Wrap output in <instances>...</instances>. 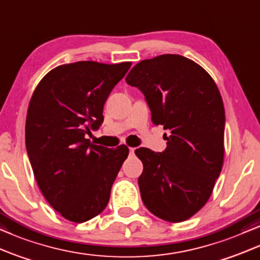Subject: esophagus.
<instances>
[{
	"instance_id": "34e87169",
	"label": "esophagus",
	"mask_w": 260,
	"mask_h": 260,
	"mask_svg": "<svg viewBox=\"0 0 260 260\" xmlns=\"http://www.w3.org/2000/svg\"><path fill=\"white\" fill-rule=\"evenodd\" d=\"M134 151H136V148L129 147V152H131V154H133V153H134Z\"/></svg>"
}]
</instances>
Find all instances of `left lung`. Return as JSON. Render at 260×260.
<instances>
[{"label":"left lung","instance_id":"obj_1","mask_svg":"<svg viewBox=\"0 0 260 260\" xmlns=\"http://www.w3.org/2000/svg\"><path fill=\"white\" fill-rule=\"evenodd\" d=\"M126 82L144 94L153 124L170 132L160 153L136 150L144 165L138 179L144 205L169 222L188 220L209 200L222 169L224 108L219 89L205 69L179 54L140 61Z\"/></svg>","mask_w":260,"mask_h":260}]
</instances>
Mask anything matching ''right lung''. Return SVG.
<instances>
[{
	"instance_id": "add662e5",
	"label": "right lung",
	"mask_w": 260,
	"mask_h": 260,
	"mask_svg": "<svg viewBox=\"0 0 260 260\" xmlns=\"http://www.w3.org/2000/svg\"><path fill=\"white\" fill-rule=\"evenodd\" d=\"M132 63L59 65L39 82L26 117V148L34 177L52 208L72 222L103 212L128 147L91 144L103 106Z\"/></svg>"
}]
</instances>
